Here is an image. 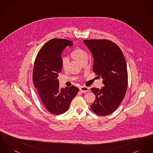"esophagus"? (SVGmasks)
Here are the masks:
<instances>
[{
	"mask_svg": "<svg viewBox=\"0 0 153 153\" xmlns=\"http://www.w3.org/2000/svg\"><path fill=\"white\" fill-rule=\"evenodd\" d=\"M80 91L82 93H87V92L89 91L90 88H89V87H87L82 86V87H80Z\"/></svg>",
	"mask_w": 153,
	"mask_h": 153,
	"instance_id": "esophagus-1",
	"label": "esophagus"
}]
</instances>
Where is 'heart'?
I'll return each instance as SVG.
<instances>
[{"instance_id":"obj_1","label":"heart","mask_w":153,"mask_h":153,"mask_svg":"<svg viewBox=\"0 0 153 153\" xmlns=\"http://www.w3.org/2000/svg\"><path fill=\"white\" fill-rule=\"evenodd\" d=\"M72 55L74 58L80 62L82 60L88 57L87 52L81 48H76L72 52ZM69 59L68 57H64L62 60V65L63 69H66L69 65Z\"/></svg>"}]
</instances>
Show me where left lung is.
Here are the masks:
<instances>
[{
    "mask_svg": "<svg viewBox=\"0 0 153 153\" xmlns=\"http://www.w3.org/2000/svg\"><path fill=\"white\" fill-rule=\"evenodd\" d=\"M84 42L94 59L93 70L100 75L104 85L101 89L92 88L95 100L91 105L93 111L100 116L114 112L126 94L128 87L127 65L118 45L106 39H87Z\"/></svg>",
    "mask_w": 153,
    "mask_h": 153,
    "instance_id": "1",
    "label": "left lung"
}]
</instances>
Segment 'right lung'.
<instances>
[{
  "label": "right lung",
  "mask_w": 153,
  "mask_h": 153,
  "mask_svg": "<svg viewBox=\"0 0 153 153\" xmlns=\"http://www.w3.org/2000/svg\"><path fill=\"white\" fill-rule=\"evenodd\" d=\"M73 45L71 41L52 39L41 48L35 59L34 85L47 109L55 115L65 112L79 90L74 85L60 88L58 79L62 70V53Z\"/></svg>",
  "instance_id": "add662e5"
}]
</instances>
